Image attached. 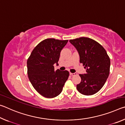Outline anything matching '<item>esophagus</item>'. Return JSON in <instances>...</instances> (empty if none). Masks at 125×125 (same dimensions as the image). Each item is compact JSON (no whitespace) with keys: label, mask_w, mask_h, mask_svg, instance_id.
Listing matches in <instances>:
<instances>
[{"label":"esophagus","mask_w":125,"mask_h":125,"mask_svg":"<svg viewBox=\"0 0 125 125\" xmlns=\"http://www.w3.org/2000/svg\"><path fill=\"white\" fill-rule=\"evenodd\" d=\"M69 74H70V75H72V76H73V75H77V73H69Z\"/></svg>","instance_id":"esophagus-1"}]
</instances>
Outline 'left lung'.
Here are the masks:
<instances>
[{"label":"left lung","mask_w":125,"mask_h":125,"mask_svg":"<svg viewBox=\"0 0 125 125\" xmlns=\"http://www.w3.org/2000/svg\"><path fill=\"white\" fill-rule=\"evenodd\" d=\"M77 49L86 73L79 74L81 82L77 85L78 92L85 95H92L98 92L109 77L110 60L100 44L88 37L69 40Z\"/></svg>","instance_id":"1"}]
</instances>
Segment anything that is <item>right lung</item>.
<instances>
[{
  "mask_svg": "<svg viewBox=\"0 0 125 125\" xmlns=\"http://www.w3.org/2000/svg\"><path fill=\"white\" fill-rule=\"evenodd\" d=\"M68 40L47 39L36 46L27 61V74L33 88L45 98H54L62 92L68 71H54L60 53Z\"/></svg>",
  "mask_w": 125,
  "mask_h": 125,
  "instance_id": "add662e5",
  "label": "right lung"
}]
</instances>
